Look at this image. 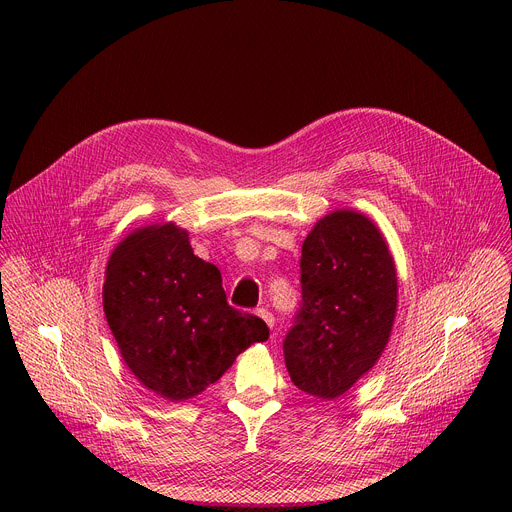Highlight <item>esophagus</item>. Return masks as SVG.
I'll return each instance as SVG.
<instances>
[{
  "label": "esophagus",
  "mask_w": 512,
  "mask_h": 512,
  "mask_svg": "<svg viewBox=\"0 0 512 512\" xmlns=\"http://www.w3.org/2000/svg\"><path fill=\"white\" fill-rule=\"evenodd\" d=\"M257 316H259V318H263V322L273 330V326H275V318H273V314H271L269 310L259 308V310H257Z\"/></svg>",
  "instance_id": "esophagus-1"
}]
</instances>
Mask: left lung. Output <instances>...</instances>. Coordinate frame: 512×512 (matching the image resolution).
<instances>
[{"label":"left lung","mask_w":512,"mask_h":512,"mask_svg":"<svg viewBox=\"0 0 512 512\" xmlns=\"http://www.w3.org/2000/svg\"><path fill=\"white\" fill-rule=\"evenodd\" d=\"M302 306L283 340L287 373L320 399L344 395L381 358L397 312V271L369 216L334 210L302 245Z\"/></svg>","instance_id":"8db88e82"}]
</instances>
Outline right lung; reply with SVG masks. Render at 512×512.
I'll use <instances>...</instances> for the list:
<instances>
[{
  "instance_id": "add662e5",
  "label": "right lung",
  "mask_w": 512,
  "mask_h": 512,
  "mask_svg": "<svg viewBox=\"0 0 512 512\" xmlns=\"http://www.w3.org/2000/svg\"><path fill=\"white\" fill-rule=\"evenodd\" d=\"M103 310L129 371L168 401L200 395L269 338L261 318L229 306L221 271L174 223L139 229L113 249Z\"/></svg>"
}]
</instances>
